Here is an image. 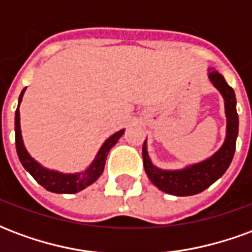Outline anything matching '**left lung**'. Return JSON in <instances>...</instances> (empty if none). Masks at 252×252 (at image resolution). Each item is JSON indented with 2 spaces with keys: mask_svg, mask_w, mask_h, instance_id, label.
<instances>
[{
  "mask_svg": "<svg viewBox=\"0 0 252 252\" xmlns=\"http://www.w3.org/2000/svg\"><path fill=\"white\" fill-rule=\"evenodd\" d=\"M208 78L219 90L224 99V112H225V137L221 147L216 153L212 154L204 160L197 163L188 164L182 169H160L153 163L148 155L147 139L143 144V164L146 174L157 186L167 194L185 197V195L198 194L215 184L222 174L227 171L232 162L236 137L239 132V116L236 112V97L233 89L225 82L220 72L213 68L208 70Z\"/></svg>",
  "mask_w": 252,
  "mask_h": 252,
  "instance_id": "obj_1",
  "label": "left lung"
}]
</instances>
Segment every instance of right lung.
<instances>
[{
    "instance_id": "add662e5",
    "label": "right lung",
    "mask_w": 252,
    "mask_h": 252,
    "mask_svg": "<svg viewBox=\"0 0 252 252\" xmlns=\"http://www.w3.org/2000/svg\"><path fill=\"white\" fill-rule=\"evenodd\" d=\"M25 93V89L21 92L19 97V105L16 109V116H14V132H16V150L21 164L24 166V169L30 173L36 182L41 185L44 189L52 193L58 194H74L81 190L86 189L88 186L94 184L98 180L101 174L104 173L105 162L106 157L115 146L119 142V139L123 136V133L126 129H120L112 136H109L98 150V153L93 159V162L89 164L86 169L79 173H62L58 170L48 169L44 167L40 162H37L35 158L31 157L28 150L25 147L23 135H21V126H20V104L23 101V95Z\"/></svg>"
}]
</instances>
